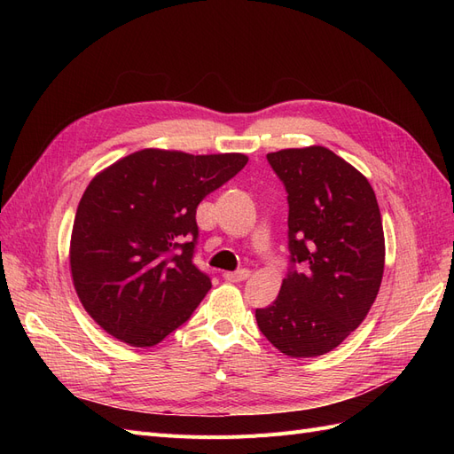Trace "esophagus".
<instances>
[{
    "mask_svg": "<svg viewBox=\"0 0 454 454\" xmlns=\"http://www.w3.org/2000/svg\"><path fill=\"white\" fill-rule=\"evenodd\" d=\"M250 277V270L248 269H240L235 272H223V278L229 282H242Z\"/></svg>",
    "mask_w": 454,
    "mask_h": 454,
    "instance_id": "obj_1",
    "label": "esophagus"
}]
</instances>
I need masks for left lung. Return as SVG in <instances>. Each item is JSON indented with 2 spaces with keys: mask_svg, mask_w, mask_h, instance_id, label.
Here are the masks:
<instances>
[{
  "mask_svg": "<svg viewBox=\"0 0 454 454\" xmlns=\"http://www.w3.org/2000/svg\"><path fill=\"white\" fill-rule=\"evenodd\" d=\"M287 191L294 263L272 305L255 320L290 358L337 348L373 307L384 272V231L375 191L350 162L324 145L267 155Z\"/></svg>",
  "mask_w": 454,
  "mask_h": 454,
  "instance_id": "left-lung-1",
  "label": "left lung"
}]
</instances>
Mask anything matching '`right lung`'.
I'll use <instances>...</instances> for the list:
<instances>
[{"label":"right lung","instance_id":"right-lung-1","mask_svg":"<svg viewBox=\"0 0 454 454\" xmlns=\"http://www.w3.org/2000/svg\"><path fill=\"white\" fill-rule=\"evenodd\" d=\"M246 162L242 153L147 147L92 177L74 219L70 269L106 333L145 348L189 320L212 287L193 265L197 206Z\"/></svg>","mask_w":454,"mask_h":454}]
</instances>
